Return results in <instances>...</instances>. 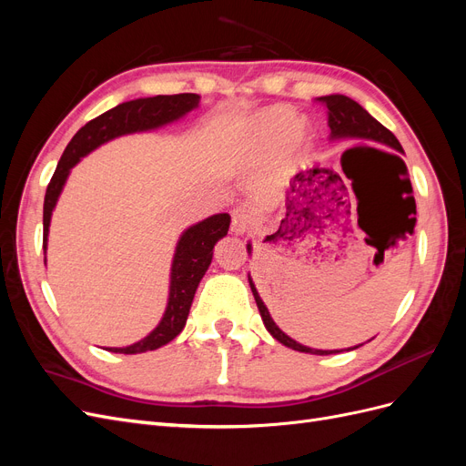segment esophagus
<instances>
[{
	"instance_id": "esophagus-1",
	"label": "esophagus",
	"mask_w": 466,
	"mask_h": 466,
	"mask_svg": "<svg viewBox=\"0 0 466 466\" xmlns=\"http://www.w3.org/2000/svg\"><path fill=\"white\" fill-rule=\"evenodd\" d=\"M231 231L235 235H245L247 231H250L255 228L257 223V216L255 211L248 209V208H237L233 209V216H231Z\"/></svg>"
}]
</instances>
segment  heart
<instances>
[{
    "mask_svg": "<svg viewBox=\"0 0 466 466\" xmlns=\"http://www.w3.org/2000/svg\"><path fill=\"white\" fill-rule=\"evenodd\" d=\"M248 136L260 146H278L289 137L298 147H305L311 142V132L301 126L298 112L288 106H270L260 110L248 124Z\"/></svg>",
    "mask_w": 466,
    "mask_h": 466,
    "instance_id": "obj_1",
    "label": "heart"
}]
</instances>
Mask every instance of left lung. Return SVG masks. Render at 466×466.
<instances>
[{
  "label": "left lung",
  "mask_w": 466,
  "mask_h": 466,
  "mask_svg": "<svg viewBox=\"0 0 466 466\" xmlns=\"http://www.w3.org/2000/svg\"><path fill=\"white\" fill-rule=\"evenodd\" d=\"M319 101L327 105V108H329V128H330L332 142H338V139H354V142H368V144H375V146H387L394 151L404 153L402 146L399 144V139L394 137V134L389 132L383 124L377 122L368 110H365L360 103L354 101V98H350L346 95H327V96H320ZM358 149H361V147H356V151ZM368 149H371V147H368ZM350 151H354V149H350ZM390 157H397V155H390ZM397 159L402 161L400 157H397ZM402 167H404V163H402ZM402 182H404V185L410 187V180H408V178H404ZM247 250L250 255V252H252L250 243L247 245ZM248 284H250L252 295H255V301H257V307L260 311V317H262L266 330L270 332L279 344H284L291 350L303 351V354H315V356H330V354H340V351H344V350H317V348H309V346L295 342L293 338H289L284 330H281L278 324L274 322V319L270 317V311H268V307L264 305L262 298L258 295V291L255 288V281H252L250 274H248ZM360 346H363V344L348 348L346 351L356 350Z\"/></svg>",
  "instance_id": "8db88e82"
}]
</instances>
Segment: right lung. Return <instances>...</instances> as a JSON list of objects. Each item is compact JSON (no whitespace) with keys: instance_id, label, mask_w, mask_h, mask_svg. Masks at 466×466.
<instances>
[{"instance_id":"right-lung-1","label":"right lung","mask_w":466,"mask_h":466,"mask_svg":"<svg viewBox=\"0 0 466 466\" xmlns=\"http://www.w3.org/2000/svg\"><path fill=\"white\" fill-rule=\"evenodd\" d=\"M198 103L200 95L194 93L134 98V101H126L115 108L103 112L101 116H96L83 126V128L72 137V142L67 144L46 188L45 214H42V225H45L42 248H45V255L48 248L52 211L56 204H58L69 173H72V168L83 157H87L91 151L110 142V139L137 132H153L163 128L167 124H173L182 116H187L190 110L198 108ZM229 223V214H216L190 225L188 229L182 231L175 247L171 281H168V299L159 324L139 342L124 348L105 350L115 351V354H144V351L157 350L168 344L173 338H177L182 332L190 313L194 293L198 289L200 279L209 268L211 258H214V247L219 238L228 235Z\"/></svg>"}]
</instances>
